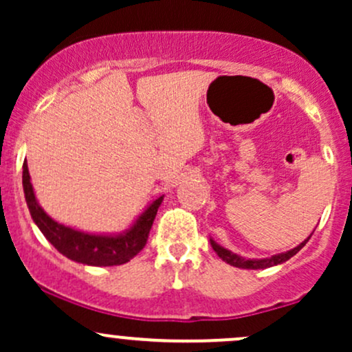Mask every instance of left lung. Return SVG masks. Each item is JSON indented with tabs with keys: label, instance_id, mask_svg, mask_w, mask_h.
Wrapping results in <instances>:
<instances>
[{
	"label": "left lung",
	"instance_id": "8db88e82",
	"mask_svg": "<svg viewBox=\"0 0 352 352\" xmlns=\"http://www.w3.org/2000/svg\"><path fill=\"white\" fill-rule=\"evenodd\" d=\"M314 233V230H313ZM311 233V235H313ZM311 235L306 238L305 241H301L300 245L294 246V248L288 250V252L285 253H278V254H273V256H268V258H245V256H240V254L233 253L232 250H227L223 248L221 245H218L213 238H210V245H212V248L215 250V253L218 256L221 258V260L225 261V263L235 266V268H241V270H265V268H272V266H276V265H281L285 263V261H288L289 258L294 256L300 250L308 243V240L311 238Z\"/></svg>",
	"mask_w": 352,
	"mask_h": 352
}]
</instances>
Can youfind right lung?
Instances as JSON below:
<instances>
[{
  "instance_id": "obj_1",
  "label": "right lung",
  "mask_w": 352,
  "mask_h": 352,
  "mask_svg": "<svg viewBox=\"0 0 352 352\" xmlns=\"http://www.w3.org/2000/svg\"><path fill=\"white\" fill-rule=\"evenodd\" d=\"M23 188L24 199L30 208L31 218L36 227L41 230L46 240L56 250L76 263L87 266H116L131 261L135 254L140 253L147 243L148 232H151L157 210L162 204L164 195L155 199L144 212L135 218L134 223L120 233H89L82 230L67 227L59 223L44 212L34 195L33 184H31L28 164L23 165Z\"/></svg>"
}]
</instances>
